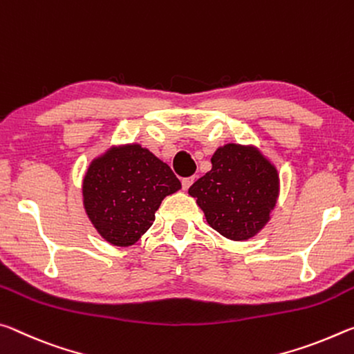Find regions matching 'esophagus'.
Segmentation results:
<instances>
[{
  "label": "esophagus",
  "instance_id": "obj_1",
  "mask_svg": "<svg viewBox=\"0 0 354 354\" xmlns=\"http://www.w3.org/2000/svg\"><path fill=\"white\" fill-rule=\"evenodd\" d=\"M193 182H194V177H185V178H182V187H183V189L187 191L191 185H193Z\"/></svg>",
  "mask_w": 354,
  "mask_h": 354
}]
</instances>
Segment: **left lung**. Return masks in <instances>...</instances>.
<instances>
[{"label":"left lung","mask_w":354,"mask_h":354,"mask_svg":"<svg viewBox=\"0 0 354 354\" xmlns=\"http://www.w3.org/2000/svg\"><path fill=\"white\" fill-rule=\"evenodd\" d=\"M212 229L248 241L270 223L279 198V172L254 144L227 142L212 155V169L188 189Z\"/></svg>","instance_id":"1"}]
</instances>
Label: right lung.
I'll use <instances>...</instances> for the list:
<instances>
[{"label":"right lung","instance_id":"add662e5","mask_svg":"<svg viewBox=\"0 0 354 354\" xmlns=\"http://www.w3.org/2000/svg\"><path fill=\"white\" fill-rule=\"evenodd\" d=\"M182 183L171 167L138 142L118 144L91 161L83 178V207L97 234L129 248L155 221L166 196Z\"/></svg>","mask_w":354,"mask_h":354}]
</instances>
